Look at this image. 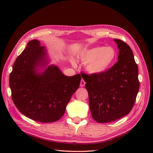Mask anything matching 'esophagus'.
Returning a JSON list of instances; mask_svg holds the SVG:
<instances>
[{
	"instance_id": "34e87169",
	"label": "esophagus",
	"mask_w": 153,
	"mask_h": 153,
	"mask_svg": "<svg viewBox=\"0 0 153 153\" xmlns=\"http://www.w3.org/2000/svg\"><path fill=\"white\" fill-rule=\"evenodd\" d=\"M85 81H84L83 79H82L81 80V82H80V87H84L85 86Z\"/></svg>"
}]
</instances>
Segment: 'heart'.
<instances>
[{
	"instance_id": "heart-1",
	"label": "heart",
	"mask_w": 153,
	"mask_h": 153,
	"mask_svg": "<svg viewBox=\"0 0 153 153\" xmlns=\"http://www.w3.org/2000/svg\"><path fill=\"white\" fill-rule=\"evenodd\" d=\"M115 50L110 47H97L91 48L81 54L80 59L87 64L86 68L91 73L104 72L111 67L116 60Z\"/></svg>"
}]
</instances>
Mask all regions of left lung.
Listing matches in <instances>:
<instances>
[{
    "label": "left lung",
    "instance_id": "8db88e82",
    "mask_svg": "<svg viewBox=\"0 0 153 153\" xmlns=\"http://www.w3.org/2000/svg\"><path fill=\"white\" fill-rule=\"evenodd\" d=\"M114 41L119 55L114 66L102 73L81 74L86 82L92 117L99 123L114 122L128 114L139 89L138 67L132 50L123 41Z\"/></svg>",
    "mask_w": 153,
    "mask_h": 153
}]
</instances>
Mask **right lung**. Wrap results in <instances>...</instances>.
<instances>
[{"label":"right lung","instance_id":"obj_1","mask_svg":"<svg viewBox=\"0 0 153 153\" xmlns=\"http://www.w3.org/2000/svg\"><path fill=\"white\" fill-rule=\"evenodd\" d=\"M40 44L35 39L27 43L13 64L9 84L12 100L19 112L35 121L50 123L64 115L82 77L80 74L65 76L56 66L37 73L35 68L45 54Z\"/></svg>","mask_w":153,"mask_h":153}]
</instances>
